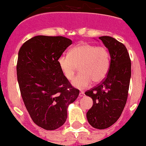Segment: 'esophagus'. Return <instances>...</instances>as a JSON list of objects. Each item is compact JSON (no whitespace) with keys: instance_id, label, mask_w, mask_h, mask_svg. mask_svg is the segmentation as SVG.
Wrapping results in <instances>:
<instances>
[{"instance_id":"34e87169","label":"esophagus","mask_w":146,"mask_h":146,"mask_svg":"<svg viewBox=\"0 0 146 146\" xmlns=\"http://www.w3.org/2000/svg\"><path fill=\"white\" fill-rule=\"evenodd\" d=\"M84 95H85V93H84V92H80V94H79V96H80V98H82V97H83Z\"/></svg>"}]
</instances>
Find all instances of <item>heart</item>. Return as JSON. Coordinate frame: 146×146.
Listing matches in <instances>:
<instances>
[{
    "label": "heart",
    "instance_id": "b5f03b06",
    "mask_svg": "<svg viewBox=\"0 0 146 146\" xmlns=\"http://www.w3.org/2000/svg\"><path fill=\"white\" fill-rule=\"evenodd\" d=\"M58 65L63 76L71 80L77 67L79 73L72 80V85L78 89H83L92 81L98 83L107 76L110 67V54L106 47L82 42L62 54L58 58Z\"/></svg>",
    "mask_w": 146,
    "mask_h": 146
}]
</instances>
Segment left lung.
<instances>
[{
	"label": "left lung",
	"mask_w": 146,
	"mask_h": 146,
	"mask_svg": "<svg viewBox=\"0 0 146 146\" xmlns=\"http://www.w3.org/2000/svg\"><path fill=\"white\" fill-rule=\"evenodd\" d=\"M108 48L111 57L110 70L100 84L85 92L93 105L87 112L92 127L104 129L114 124L121 114L128 98L131 63L127 48L114 38L99 37Z\"/></svg>",
	"instance_id": "1"
}]
</instances>
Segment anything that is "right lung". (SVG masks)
Instances as JSON below:
<instances>
[{
  "instance_id": "obj_1",
  "label": "right lung",
  "mask_w": 146,
  "mask_h": 146,
  "mask_svg": "<svg viewBox=\"0 0 146 146\" xmlns=\"http://www.w3.org/2000/svg\"><path fill=\"white\" fill-rule=\"evenodd\" d=\"M72 44L61 36H34L18 52L17 77L20 93L32 121L45 130H55L67 119L68 105L79 90L63 76L58 58Z\"/></svg>"
}]
</instances>
